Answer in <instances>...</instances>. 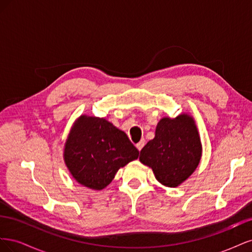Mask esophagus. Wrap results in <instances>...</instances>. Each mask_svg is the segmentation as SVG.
Returning <instances> with one entry per match:
<instances>
[{
    "label": "esophagus",
    "mask_w": 252,
    "mask_h": 252,
    "mask_svg": "<svg viewBox=\"0 0 252 252\" xmlns=\"http://www.w3.org/2000/svg\"><path fill=\"white\" fill-rule=\"evenodd\" d=\"M145 145V140H141L138 144H136V148H138L139 150H142V148L144 147Z\"/></svg>",
    "instance_id": "1"
}]
</instances>
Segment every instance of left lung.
Instances as JSON below:
<instances>
[{
  "label": "left lung",
  "instance_id": "1",
  "mask_svg": "<svg viewBox=\"0 0 252 252\" xmlns=\"http://www.w3.org/2000/svg\"><path fill=\"white\" fill-rule=\"evenodd\" d=\"M202 143L194 119L188 113L159 120L156 135L141 150L140 162L152 169L166 187H178L191 175L202 158Z\"/></svg>",
  "mask_w": 252,
  "mask_h": 252
}]
</instances>
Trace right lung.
Here are the masks:
<instances>
[{
  "label": "right lung",
  "instance_id": "1",
  "mask_svg": "<svg viewBox=\"0 0 252 252\" xmlns=\"http://www.w3.org/2000/svg\"><path fill=\"white\" fill-rule=\"evenodd\" d=\"M63 157L79 184L102 190L120 168L138 158L139 150L124 131L107 120L83 114L70 129Z\"/></svg>",
  "mask_w": 252,
  "mask_h": 252
}]
</instances>
